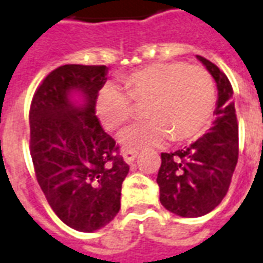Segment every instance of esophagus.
I'll return each instance as SVG.
<instances>
[{
	"label": "esophagus",
	"instance_id": "34e87169",
	"mask_svg": "<svg viewBox=\"0 0 263 263\" xmlns=\"http://www.w3.org/2000/svg\"><path fill=\"white\" fill-rule=\"evenodd\" d=\"M138 152L135 151H124L122 152V157H124V161H125L126 164H132L134 160L137 159Z\"/></svg>",
	"mask_w": 263,
	"mask_h": 263
}]
</instances>
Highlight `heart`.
I'll list each match as a JSON object with an SVG mask.
<instances>
[{
	"label": "heart",
	"instance_id": "1",
	"mask_svg": "<svg viewBox=\"0 0 263 263\" xmlns=\"http://www.w3.org/2000/svg\"><path fill=\"white\" fill-rule=\"evenodd\" d=\"M125 90L104 86L96 100V114L107 131L129 122L138 104H145L149 121L128 128L120 137L126 151L161 146L167 141L185 143L206 131L216 108L215 85L198 65L184 62H155L126 73Z\"/></svg>",
	"mask_w": 263,
	"mask_h": 263
}]
</instances>
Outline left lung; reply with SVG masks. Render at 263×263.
I'll return each instance as SVG.
<instances>
[{"mask_svg":"<svg viewBox=\"0 0 263 263\" xmlns=\"http://www.w3.org/2000/svg\"><path fill=\"white\" fill-rule=\"evenodd\" d=\"M196 58L217 86L216 120L191 146L161 153L156 180L161 205L181 217H199L213 211L229 191L238 160V122L230 81L213 62Z\"/></svg>","mask_w":263,"mask_h":263,"instance_id":"8db88e82","label":"left lung"}]
</instances>
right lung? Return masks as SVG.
<instances>
[{"label":"right lung","mask_w":263,"mask_h":263,"mask_svg":"<svg viewBox=\"0 0 263 263\" xmlns=\"http://www.w3.org/2000/svg\"><path fill=\"white\" fill-rule=\"evenodd\" d=\"M107 71L106 65L58 67L37 87L29 112L39 185L54 213L83 233L99 230L116 217L129 171L96 117Z\"/></svg>","instance_id":"1"}]
</instances>
